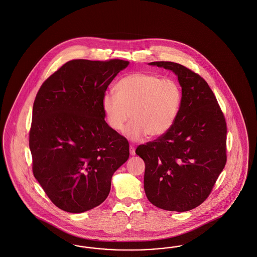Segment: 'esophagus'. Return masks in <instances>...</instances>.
I'll use <instances>...</instances> for the list:
<instances>
[{
  "instance_id": "obj_1",
  "label": "esophagus",
  "mask_w": 257,
  "mask_h": 257,
  "mask_svg": "<svg viewBox=\"0 0 257 257\" xmlns=\"http://www.w3.org/2000/svg\"><path fill=\"white\" fill-rule=\"evenodd\" d=\"M130 153L132 156H135V147L134 145L130 146Z\"/></svg>"
}]
</instances>
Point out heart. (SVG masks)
Masks as SVG:
<instances>
[{
    "mask_svg": "<svg viewBox=\"0 0 257 257\" xmlns=\"http://www.w3.org/2000/svg\"><path fill=\"white\" fill-rule=\"evenodd\" d=\"M115 95L102 96L101 107L106 123L115 132L126 130L131 139L143 136L157 138L173 127L179 116L182 90L173 78L156 74L134 73L121 78L115 85Z\"/></svg>",
    "mask_w": 257,
    "mask_h": 257,
    "instance_id": "b5f03b06",
    "label": "heart"
}]
</instances>
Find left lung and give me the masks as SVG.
<instances>
[{"mask_svg": "<svg viewBox=\"0 0 257 257\" xmlns=\"http://www.w3.org/2000/svg\"><path fill=\"white\" fill-rule=\"evenodd\" d=\"M149 64L178 76L182 102L178 119L167 134L135 151L145 162L146 196L161 209L188 211L208 198L225 165L224 116L200 75L175 62Z\"/></svg>", "mask_w": 257, "mask_h": 257, "instance_id": "left-lung-1", "label": "left lung"}]
</instances>
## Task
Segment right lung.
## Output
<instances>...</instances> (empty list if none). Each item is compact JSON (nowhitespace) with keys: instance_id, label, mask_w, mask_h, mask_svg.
I'll return each mask as SVG.
<instances>
[{"instance_id":"obj_1","label":"right lung","mask_w":257,"mask_h":257,"mask_svg":"<svg viewBox=\"0 0 257 257\" xmlns=\"http://www.w3.org/2000/svg\"><path fill=\"white\" fill-rule=\"evenodd\" d=\"M128 61L74 59L37 92L30 131L33 172L58 208L90 210L107 198L114 172L128 159L127 140L104 121L101 99Z\"/></svg>"}]
</instances>
